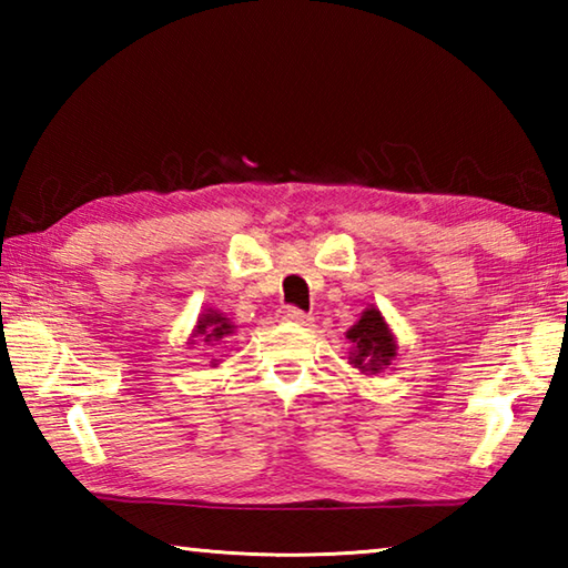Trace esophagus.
Returning <instances> with one entry per match:
<instances>
[{
	"mask_svg": "<svg viewBox=\"0 0 568 568\" xmlns=\"http://www.w3.org/2000/svg\"><path fill=\"white\" fill-rule=\"evenodd\" d=\"M281 318L287 321V323H307V321H311V318H307V315L301 311V307H295V305H285L283 311H281Z\"/></svg>",
	"mask_w": 568,
	"mask_h": 568,
	"instance_id": "1",
	"label": "esophagus"
}]
</instances>
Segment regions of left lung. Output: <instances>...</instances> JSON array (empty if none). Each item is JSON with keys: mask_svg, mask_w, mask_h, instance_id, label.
<instances>
[{"mask_svg": "<svg viewBox=\"0 0 568 568\" xmlns=\"http://www.w3.org/2000/svg\"><path fill=\"white\" fill-rule=\"evenodd\" d=\"M345 338L353 343L351 363L353 368H358L365 376H376L383 368H388L396 358V338L388 328L386 318H383L378 307H365L361 313V321L345 333Z\"/></svg>", "mask_w": 568, "mask_h": 568, "instance_id": "1", "label": "left lung"}]
</instances>
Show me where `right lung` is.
Masks as SVG:
<instances>
[{"label": "right lung", "mask_w": 568, "mask_h": 568, "mask_svg": "<svg viewBox=\"0 0 568 568\" xmlns=\"http://www.w3.org/2000/svg\"><path fill=\"white\" fill-rule=\"evenodd\" d=\"M233 331H235V325L230 323V318H225L223 313L207 311L197 318L195 331H192V338H200L205 345H217L220 341L227 338V335H233ZM192 345H195V341H192ZM213 365H217V363H213Z\"/></svg>", "instance_id": "obj_1"}]
</instances>
